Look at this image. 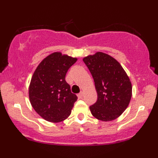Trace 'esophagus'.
<instances>
[{
    "instance_id": "esophagus-1",
    "label": "esophagus",
    "mask_w": 158,
    "mask_h": 158,
    "mask_svg": "<svg viewBox=\"0 0 158 158\" xmlns=\"http://www.w3.org/2000/svg\"><path fill=\"white\" fill-rule=\"evenodd\" d=\"M77 96H78V98H82L83 96H84V93H83V92H81L80 94H78Z\"/></svg>"
}]
</instances>
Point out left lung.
Wrapping results in <instances>:
<instances>
[{"label": "left lung", "mask_w": 158, "mask_h": 158, "mask_svg": "<svg viewBox=\"0 0 158 158\" xmlns=\"http://www.w3.org/2000/svg\"><path fill=\"white\" fill-rule=\"evenodd\" d=\"M83 61L90 71L97 92V101L90 107L96 118L115 120L128 107L132 97V84L122 66L103 52L89 55Z\"/></svg>", "instance_id": "left-lung-1"}]
</instances>
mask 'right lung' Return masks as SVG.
<instances>
[{"mask_svg": "<svg viewBox=\"0 0 158 158\" xmlns=\"http://www.w3.org/2000/svg\"><path fill=\"white\" fill-rule=\"evenodd\" d=\"M77 61L61 52L48 55L32 76L28 96L34 110L45 120L58 123L71 115L77 96L72 94L65 75Z\"/></svg>", "mask_w": 158, "mask_h": 158, "instance_id": "1", "label": "right lung"}]
</instances>
